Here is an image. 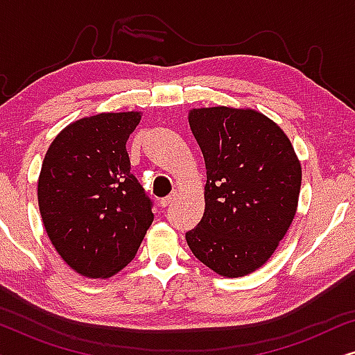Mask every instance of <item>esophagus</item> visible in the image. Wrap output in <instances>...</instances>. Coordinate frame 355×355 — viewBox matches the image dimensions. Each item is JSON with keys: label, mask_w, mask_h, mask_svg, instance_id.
I'll return each instance as SVG.
<instances>
[{"label": "esophagus", "mask_w": 355, "mask_h": 355, "mask_svg": "<svg viewBox=\"0 0 355 355\" xmlns=\"http://www.w3.org/2000/svg\"><path fill=\"white\" fill-rule=\"evenodd\" d=\"M173 200H174V196H168V197H164V198H162V200H159V207L166 208L168 205H171Z\"/></svg>", "instance_id": "34e87169"}]
</instances>
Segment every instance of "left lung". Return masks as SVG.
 Here are the masks:
<instances>
[{"label": "left lung", "mask_w": 355, "mask_h": 355, "mask_svg": "<svg viewBox=\"0 0 355 355\" xmlns=\"http://www.w3.org/2000/svg\"><path fill=\"white\" fill-rule=\"evenodd\" d=\"M207 168L205 211L186 232L192 254L227 278L260 268L293 223L302 171L293 145L254 110H192Z\"/></svg>", "instance_id": "obj_1"}]
</instances>
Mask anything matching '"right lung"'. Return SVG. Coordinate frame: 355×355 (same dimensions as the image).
<instances>
[{
	"label": "right lung",
	"instance_id": "right-lung-1",
	"mask_svg": "<svg viewBox=\"0 0 355 355\" xmlns=\"http://www.w3.org/2000/svg\"><path fill=\"white\" fill-rule=\"evenodd\" d=\"M140 113H101L67 125L38 179L46 234L61 259L89 278H108L137 254L153 202L130 173L125 142Z\"/></svg>",
	"mask_w": 355,
	"mask_h": 355
}]
</instances>
